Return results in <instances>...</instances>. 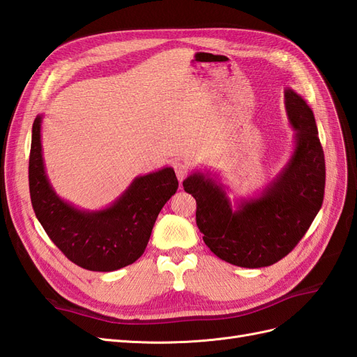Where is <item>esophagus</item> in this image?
Listing matches in <instances>:
<instances>
[{"label": "esophagus", "mask_w": 357, "mask_h": 357, "mask_svg": "<svg viewBox=\"0 0 357 357\" xmlns=\"http://www.w3.org/2000/svg\"><path fill=\"white\" fill-rule=\"evenodd\" d=\"M174 171H176V176H177L178 181L181 183L183 180L186 178L188 172H189V168H188L186 164H181V162H176V164H174Z\"/></svg>", "instance_id": "1"}]
</instances>
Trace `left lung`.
Returning a JSON list of instances; mask_svg holds the SVG:
<instances>
[{
  "label": "left lung",
  "instance_id": "8db88e82",
  "mask_svg": "<svg viewBox=\"0 0 357 357\" xmlns=\"http://www.w3.org/2000/svg\"><path fill=\"white\" fill-rule=\"evenodd\" d=\"M284 107L294 128L286 165L252 198L234 204L210 172L193 169L183 188L197 199L202 240L222 261L243 268L269 266L289 255L317 215L325 193V155L314 113L294 89H284Z\"/></svg>",
  "mask_w": 357,
  "mask_h": 357
}]
</instances>
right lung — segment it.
<instances>
[{"label": "right lung", "mask_w": 357, "mask_h": 357, "mask_svg": "<svg viewBox=\"0 0 357 357\" xmlns=\"http://www.w3.org/2000/svg\"><path fill=\"white\" fill-rule=\"evenodd\" d=\"M41 121L32 125L29 193L32 208L49 238L71 262L89 271L110 273L134 264L146 250L159 211L178 188L171 167L138 176L114 202L83 210L52 188L41 147Z\"/></svg>", "instance_id": "obj_1"}]
</instances>
